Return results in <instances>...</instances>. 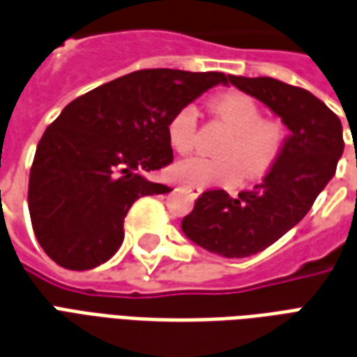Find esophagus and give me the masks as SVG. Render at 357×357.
I'll return each mask as SVG.
<instances>
[{"instance_id": "obj_1", "label": "esophagus", "mask_w": 357, "mask_h": 357, "mask_svg": "<svg viewBox=\"0 0 357 357\" xmlns=\"http://www.w3.org/2000/svg\"><path fill=\"white\" fill-rule=\"evenodd\" d=\"M183 191H185V193H189V195H191V197H199V195L202 193V187L185 185V187H183Z\"/></svg>"}]
</instances>
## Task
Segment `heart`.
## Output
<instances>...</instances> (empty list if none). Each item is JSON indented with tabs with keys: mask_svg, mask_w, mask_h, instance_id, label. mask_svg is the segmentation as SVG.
I'll list each match as a JSON object with an SVG mask.
<instances>
[{
	"mask_svg": "<svg viewBox=\"0 0 357 357\" xmlns=\"http://www.w3.org/2000/svg\"><path fill=\"white\" fill-rule=\"evenodd\" d=\"M212 109L233 130L220 151L222 158L189 156L172 166V178L183 185H231L239 179L260 178L275 164L283 147V130L264 120L260 105L245 93H225L212 101ZM168 143L176 153H189L197 143V109H178L166 126Z\"/></svg>",
	"mask_w": 357,
	"mask_h": 357,
	"instance_id": "heart-1",
	"label": "heart"
}]
</instances>
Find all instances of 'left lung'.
Returning a JSON list of instances; mask_svg holds the SVG:
<instances>
[{"label":"left lung","instance_id":"1","mask_svg":"<svg viewBox=\"0 0 357 357\" xmlns=\"http://www.w3.org/2000/svg\"><path fill=\"white\" fill-rule=\"evenodd\" d=\"M229 84L264 102L289 128L275 164L262 183L239 197L204 191L181 229L195 245L224 258H247L291 231L337 172L344 151L342 124L315 95L273 78L227 76Z\"/></svg>","mask_w":357,"mask_h":357}]
</instances>
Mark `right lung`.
Returning <instances> with one entry per match:
<instances>
[{
  "label": "right lung",
  "mask_w": 357,
  "mask_h": 357,
  "mask_svg": "<svg viewBox=\"0 0 357 357\" xmlns=\"http://www.w3.org/2000/svg\"><path fill=\"white\" fill-rule=\"evenodd\" d=\"M224 73L147 68L68 102L36 149L28 210L36 239L53 262L91 269L124 241V218L145 195L170 187L147 179L172 162L166 126Z\"/></svg>",
  "instance_id": "right-lung-1"
}]
</instances>
